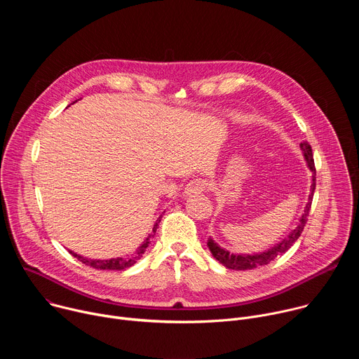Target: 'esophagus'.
<instances>
[{
	"label": "esophagus",
	"instance_id": "1",
	"mask_svg": "<svg viewBox=\"0 0 359 359\" xmlns=\"http://www.w3.org/2000/svg\"><path fill=\"white\" fill-rule=\"evenodd\" d=\"M209 182L206 179H193L187 183L186 189H184V193L186 194H197V193H201L204 190H209Z\"/></svg>",
	"mask_w": 359,
	"mask_h": 359
}]
</instances>
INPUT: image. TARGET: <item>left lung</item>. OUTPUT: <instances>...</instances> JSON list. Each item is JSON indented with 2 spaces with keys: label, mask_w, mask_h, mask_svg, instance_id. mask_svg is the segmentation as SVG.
Returning a JSON list of instances; mask_svg holds the SVG:
<instances>
[{
  "label": "left lung",
  "mask_w": 359,
  "mask_h": 359,
  "mask_svg": "<svg viewBox=\"0 0 359 359\" xmlns=\"http://www.w3.org/2000/svg\"><path fill=\"white\" fill-rule=\"evenodd\" d=\"M301 149L304 151V158L306 161V165L311 169L313 175V184H311V194H310V201L306 203L304 215L299 219V223L297 224V227L287 236V238H284L281 243H278L277 245H274L273 248L260 252V254H254V255H243V254H231L224 248H220L212 238L208 240V245L213 254V257L223 264L224 267L230 269V270H252L257 269L262 266H267L269 263H271L274 259H277L278 255L284 254L288 248H291V245L298 240V237L301 236L306 220H309V215H310V209H311V203H313V196H314V190H316V165H314V156H313V149L311 146L302 142Z\"/></svg>",
  "instance_id": "left-lung-1"
}]
</instances>
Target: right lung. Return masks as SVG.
<instances>
[{
	"label": "right lung",
	"instance_id": "add662e5",
	"mask_svg": "<svg viewBox=\"0 0 359 359\" xmlns=\"http://www.w3.org/2000/svg\"><path fill=\"white\" fill-rule=\"evenodd\" d=\"M75 102H76V100H75ZM161 219H162V217H159V219L156 220L155 227H153V233H156V229H158V226H159V223H161ZM147 245H149V238H146V241L139 247V250L132 255V257H126V259L118 257V259H111V260H90V259L82 257V255H79V254H76V252H74V251H69V252L74 255V257H76L81 263H83V264L92 267V269H96V270H118V271H121V270H125V269L132 267V266L142 257V254L144 252V250H146Z\"/></svg>",
	"mask_w": 359,
	"mask_h": 359
}]
</instances>
